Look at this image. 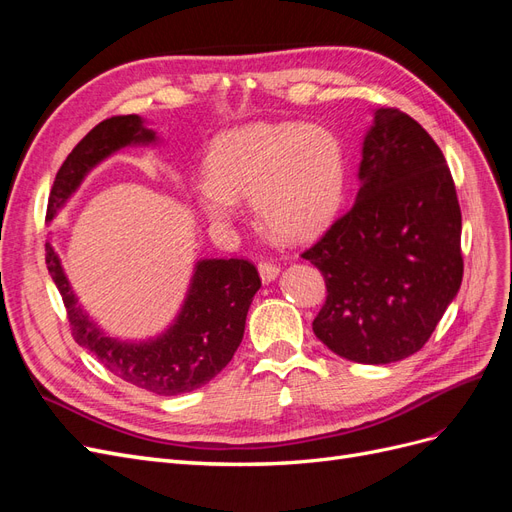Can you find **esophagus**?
<instances>
[{
  "label": "esophagus",
  "instance_id": "obj_1",
  "mask_svg": "<svg viewBox=\"0 0 512 512\" xmlns=\"http://www.w3.org/2000/svg\"><path fill=\"white\" fill-rule=\"evenodd\" d=\"M258 273L262 277V282L271 284L277 275H280V267L273 265V262H260L258 265Z\"/></svg>",
  "mask_w": 512,
  "mask_h": 512
}]
</instances>
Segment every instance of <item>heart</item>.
<instances>
[{"instance_id":"heart-1","label":"heart","mask_w":512,"mask_h":512,"mask_svg":"<svg viewBox=\"0 0 512 512\" xmlns=\"http://www.w3.org/2000/svg\"><path fill=\"white\" fill-rule=\"evenodd\" d=\"M346 190V151L322 126L256 121L215 138L207 170L192 183L198 209L213 224L239 215L250 196L256 220L275 237L299 241L327 226Z\"/></svg>"}]
</instances>
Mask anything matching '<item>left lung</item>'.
Listing matches in <instances>:
<instances>
[{
    "label": "left lung",
    "mask_w": 512,
    "mask_h": 512,
    "mask_svg": "<svg viewBox=\"0 0 512 512\" xmlns=\"http://www.w3.org/2000/svg\"><path fill=\"white\" fill-rule=\"evenodd\" d=\"M354 205L301 256L324 275L320 342L354 363L421 350L463 277L461 209L440 147L399 108L365 134Z\"/></svg>",
    "instance_id": "8db88e82"
}]
</instances>
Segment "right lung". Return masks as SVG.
<instances>
[{"mask_svg":"<svg viewBox=\"0 0 512 512\" xmlns=\"http://www.w3.org/2000/svg\"><path fill=\"white\" fill-rule=\"evenodd\" d=\"M156 141V132L145 128L138 115L98 123L57 170L46 220L55 218L89 170L102 160L121 147ZM46 267L64 299L76 344L87 348L117 378L164 397L200 389L230 363L243 339L247 309L260 288L258 271L250 260H198L175 322L147 342H121L108 337L87 316L51 243H46Z\"/></svg>","mask_w":512,"mask_h":512,"instance_id":"right-lung-1","label":"right lung"}]
</instances>
